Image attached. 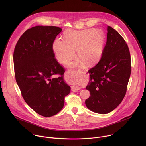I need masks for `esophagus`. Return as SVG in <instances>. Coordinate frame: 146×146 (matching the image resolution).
<instances>
[{
	"mask_svg": "<svg viewBox=\"0 0 146 146\" xmlns=\"http://www.w3.org/2000/svg\"><path fill=\"white\" fill-rule=\"evenodd\" d=\"M78 73L80 74V76H82V74L83 73V71L78 70ZM74 77V74L73 73V72L71 70H69V71H67L66 72V74H65V78H66V79H67L68 80H70L73 79ZM71 89H72V90L73 91L77 92L78 90H80V88L78 86H71Z\"/></svg>",
	"mask_w": 146,
	"mask_h": 146,
	"instance_id": "1",
	"label": "esophagus"
}]
</instances>
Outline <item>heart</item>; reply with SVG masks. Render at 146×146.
Wrapping results in <instances>:
<instances>
[{"mask_svg": "<svg viewBox=\"0 0 146 146\" xmlns=\"http://www.w3.org/2000/svg\"><path fill=\"white\" fill-rule=\"evenodd\" d=\"M64 40L56 39L53 43V50L58 60L66 64L75 56V51L80 58L70 65L81 67L84 64L92 65L101 58L103 51V36L93 29L82 31L69 30L65 32Z\"/></svg>", "mask_w": 146, "mask_h": 146, "instance_id": "heart-1", "label": "heart"}]
</instances>
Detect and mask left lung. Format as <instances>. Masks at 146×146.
<instances>
[{
    "label": "left lung",
    "instance_id": "8db88e82",
    "mask_svg": "<svg viewBox=\"0 0 146 146\" xmlns=\"http://www.w3.org/2000/svg\"><path fill=\"white\" fill-rule=\"evenodd\" d=\"M90 78L86 100L88 109L105 114L114 110L126 94L131 73L128 46L121 35L108 27L107 41L98 63L88 70Z\"/></svg>",
    "mask_w": 146,
    "mask_h": 146
}]
</instances>
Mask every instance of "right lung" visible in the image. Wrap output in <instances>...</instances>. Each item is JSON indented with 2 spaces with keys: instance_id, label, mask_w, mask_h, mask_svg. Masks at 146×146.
Segmentation results:
<instances>
[{
  "instance_id": "add662e5",
  "label": "right lung",
  "mask_w": 146,
  "mask_h": 146,
  "mask_svg": "<svg viewBox=\"0 0 146 146\" xmlns=\"http://www.w3.org/2000/svg\"><path fill=\"white\" fill-rule=\"evenodd\" d=\"M62 29L36 26L19 38L13 54L15 80L28 105L37 114L50 117L63 108L70 87L64 79L65 68L55 58L53 43ZM59 77L52 78L53 75Z\"/></svg>"
}]
</instances>
